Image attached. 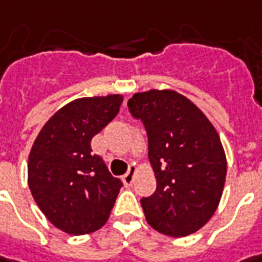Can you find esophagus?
Segmentation results:
<instances>
[{
    "mask_svg": "<svg viewBox=\"0 0 262 262\" xmlns=\"http://www.w3.org/2000/svg\"><path fill=\"white\" fill-rule=\"evenodd\" d=\"M122 180H123V183H124V185H126V187H129V185L133 184V180H135V168L132 167L130 169H129V171H127V172H126V174L123 176Z\"/></svg>",
    "mask_w": 262,
    "mask_h": 262,
    "instance_id": "esophagus-1",
    "label": "esophagus"
}]
</instances>
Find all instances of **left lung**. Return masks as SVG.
<instances>
[{"label":"left lung","mask_w":262,"mask_h":262,"mask_svg":"<svg viewBox=\"0 0 262 262\" xmlns=\"http://www.w3.org/2000/svg\"><path fill=\"white\" fill-rule=\"evenodd\" d=\"M148 133L157 191L140 200L148 223L164 235H191L210 221L226 180V155L210 120L172 90L136 93L127 101Z\"/></svg>","instance_id":"left-lung-1"}]
</instances>
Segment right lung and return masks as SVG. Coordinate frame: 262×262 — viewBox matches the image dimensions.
<instances>
[{
	"label": "right lung",
	"mask_w": 262,
	"mask_h": 262,
	"mask_svg": "<svg viewBox=\"0 0 262 262\" xmlns=\"http://www.w3.org/2000/svg\"><path fill=\"white\" fill-rule=\"evenodd\" d=\"M122 103L120 94L74 100L50 117L33 143L27 164L33 199L48 221L69 235L104 226L122 188L91 149V139Z\"/></svg>",
	"instance_id": "1"
}]
</instances>
